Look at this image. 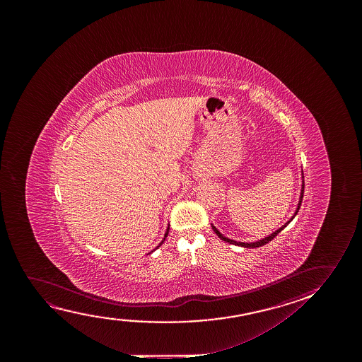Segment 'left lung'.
<instances>
[{
    "instance_id": "8db88e82",
    "label": "left lung",
    "mask_w": 362,
    "mask_h": 362,
    "mask_svg": "<svg viewBox=\"0 0 362 362\" xmlns=\"http://www.w3.org/2000/svg\"><path fill=\"white\" fill-rule=\"evenodd\" d=\"M303 190H304V185H303ZM303 190H302V195H300V200H299V204H298V209L297 211H296V214H294V216L297 215L298 210H299V208H300V204H302V199H303ZM293 216V218H294ZM293 218L288 221L286 225H283L282 228H278L277 231L276 233H273L271 236H268V238H262V240H259V241H256V243H238V241H233V240H230V238H225V236H223L221 233H218V228H215L214 225H211V228H213L214 233H216L218 235V238H221V240H223L225 243H233V245H238V246H241V247H247V248H255V247H259V246H263V245H266V243H269V241H272L273 238H276L277 236L278 233H281L282 231L283 228H286L287 226L288 223H291L292 221Z\"/></svg>"
}]
</instances>
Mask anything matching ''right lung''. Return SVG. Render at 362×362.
I'll use <instances>...</instances> for the list:
<instances>
[{"instance_id": "add662e5", "label": "right lung", "mask_w": 362, "mask_h": 362, "mask_svg": "<svg viewBox=\"0 0 362 362\" xmlns=\"http://www.w3.org/2000/svg\"><path fill=\"white\" fill-rule=\"evenodd\" d=\"M168 233H169V228H167V233H165V235H164V238H163V240H162V243H159V246H160V245H162V243H164V240H165V238H167V236H168ZM159 246H157V247H156V248H158ZM156 248H154V250H156Z\"/></svg>"}]
</instances>
